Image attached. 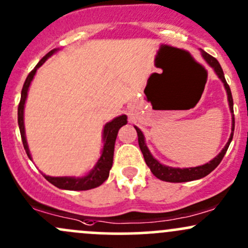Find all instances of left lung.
Masks as SVG:
<instances>
[{"instance_id": "8db88e82", "label": "left lung", "mask_w": 248, "mask_h": 248, "mask_svg": "<svg viewBox=\"0 0 248 248\" xmlns=\"http://www.w3.org/2000/svg\"><path fill=\"white\" fill-rule=\"evenodd\" d=\"M201 54L203 57V59L207 61V63L210 66V67L214 70L217 76L219 77L220 80L223 82V86H225L226 92H227V98H228V105H230V110L232 112V132L230 136V140H228L227 144L225 145V148L221 150V153L217 155L215 158H213L209 163L203 164V166H199V167H194V168H171V167H167L163 166V164L159 163L156 158H154V156L151 155V153L149 151L148 146L145 144V140H144V135L143 132L138 129L137 126H135L136 131H137V136H138V144H140V151H142L143 156H144L145 163L148 164V167L150 168L151 172L157 178L162 181H166V182H188V181H194V180H199V178H202L207 175L210 174L213 170L215 169L217 166L220 164V162L222 161L223 156H225L226 151H227L228 146H230L232 138H233V131H234V114H233V98H232V92L230 86H228L227 81H226L225 76H223V71L221 68L219 61H217L215 58H213L212 55H209L208 53H206L204 50L201 49Z\"/></svg>"}]
</instances>
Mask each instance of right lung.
Wrapping results in <instances>:
<instances>
[{
	"instance_id": "right-lung-1",
	"label": "right lung",
	"mask_w": 248,
	"mask_h": 248,
	"mask_svg": "<svg viewBox=\"0 0 248 248\" xmlns=\"http://www.w3.org/2000/svg\"><path fill=\"white\" fill-rule=\"evenodd\" d=\"M57 50H58L57 48L52 49L39 61L38 65L34 67V70L28 74L27 79H26L25 84H23L22 91H21V100H20V104H18V108H17V122H18V127H20L21 138H22L23 148H25L26 153H27V155L31 159V153H29L27 140H26L25 122H23L25 103H26V99H27L29 85H31V80H33L38 68L45 62V61L48 59L49 57H52ZM126 118L127 117L125 116V114H122V116L117 117V118H114L113 121L108 122V123L105 124V126H104V131H103L104 145H103L102 155H100V158L98 159L97 164H95L94 168H93L86 176L53 177V176L44 175V176L46 177V180L52 183L53 186H55V187L60 189H66V190H89V189L97 188L99 187L100 185H103V183L108 180V174H110V169L112 168L114 143H116L117 134H118V130L121 129L123 125L127 123Z\"/></svg>"
}]
</instances>
